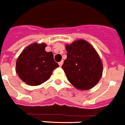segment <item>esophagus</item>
Instances as JSON below:
<instances>
[{"instance_id": "34e87169", "label": "esophagus", "mask_w": 125, "mask_h": 125, "mask_svg": "<svg viewBox=\"0 0 125 125\" xmlns=\"http://www.w3.org/2000/svg\"><path fill=\"white\" fill-rule=\"evenodd\" d=\"M62 64H63V61H61V62H58V64H59V66H60V67H61V66L62 65Z\"/></svg>"}]
</instances>
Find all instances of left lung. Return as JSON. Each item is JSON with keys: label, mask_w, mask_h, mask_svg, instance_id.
I'll list each match as a JSON object with an SVG mask.
<instances>
[{"label": "left lung", "mask_w": 125, "mask_h": 125, "mask_svg": "<svg viewBox=\"0 0 125 125\" xmlns=\"http://www.w3.org/2000/svg\"><path fill=\"white\" fill-rule=\"evenodd\" d=\"M67 58L62 68L67 78L77 89L88 90L98 83L102 75L103 64L95 48L84 40L66 44Z\"/></svg>", "instance_id": "obj_1"}]
</instances>
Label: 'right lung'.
Wrapping results in <instances>:
<instances>
[{"mask_svg": "<svg viewBox=\"0 0 125 125\" xmlns=\"http://www.w3.org/2000/svg\"><path fill=\"white\" fill-rule=\"evenodd\" d=\"M45 43H33L27 46L16 62V73L25 83L35 86L49 79L56 68L59 67L54 60L52 52L45 50Z\"/></svg>", "mask_w": 125, "mask_h": 125, "instance_id": "right-lung-1", "label": "right lung"}]
</instances>
